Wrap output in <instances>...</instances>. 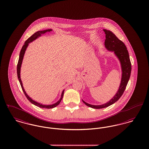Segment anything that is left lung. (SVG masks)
<instances>
[{
  "mask_svg": "<svg viewBox=\"0 0 149 149\" xmlns=\"http://www.w3.org/2000/svg\"><path fill=\"white\" fill-rule=\"evenodd\" d=\"M106 34L105 40V47L110 51H114L116 56L120 60L122 70V77L119 89L114 97L110 101L101 105H92L86 103L83 100L86 105L93 109H102L108 107L116 102L122 96L131 76L132 66L128 51L125 45L119 40L113 32L110 30L104 29Z\"/></svg>",
  "mask_w": 149,
  "mask_h": 149,
  "instance_id": "8db88e82",
  "label": "left lung"
}]
</instances>
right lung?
Returning <instances> with one entry per match:
<instances>
[{
	"label": "right lung",
	"instance_id": "obj_1",
	"mask_svg": "<svg viewBox=\"0 0 149 149\" xmlns=\"http://www.w3.org/2000/svg\"><path fill=\"white\" fill-rule=\"evenodd\" d=\"M52 31V29H48V30H43V31H38L37 32L35 33L33 35H31L29 38H28L26 40V42H25L24 45L22 46V49L20 51V53H19V59H18V61L17 65V77L18 79V80L19 81V83L21 84V86L22 88V89L25 94V95L26 97L27 100L31 102L33 104L38 106V107H41V108H45V109H52L54 108L55 107H56L57 105H58V104L60 103L62 99V97L63 96V93H64V90L62 91V93L61 97V98L60 99L59 101H58L56 103L53 104V105H42L41 104H39L37 102H36L35 101L33 100L26 93V92L25 91V89L23 87V86H22V81L21 80L20 78V69H21V64H22V60H23V58H24V54L25 52V51L26 49V48L28 46V45L29 44V43L33 42V40H34L35 39H36V38H38L39 36H41L42 34H45V33L47 32H49V31Z\"/></svg>",
	"mask_w": 149,
	"mask_h": 149
}]
</instances>
